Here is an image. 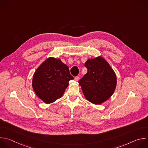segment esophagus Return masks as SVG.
Masks as SVG:
<instances>
[{
  "mask_svg": "<svg viewBox=\"0 0 148 148\" xmlns=\"http://www.w3.org/2000/svg\"><path fill=\"white\" fill-rule=\"evenodd\" d=\"M79 77L78 76H77V77H75L74 79H75V81H78V80L79 79Z\"/></svg>",
  "mask_w": 148,
  "mask_h": 148,
  "instance_id": "34e87169",
  "label": "esophagus"
}]
</instances>
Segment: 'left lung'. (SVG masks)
Masks as SVG:
<instances>
[{
	"mask_svg": "<svg viewBox=\"0 0 148 148\" xmlns=\"http://www.w3.org/2000/svg\"><path fill=\"white\" fill-rule=\"evenodd\" d=\"M88 71L78 81L86 99L94 104H101L114 93L116 77L106 60L101 57L88 59L85 63Z\"/></svg>",
	"mask_w": 148,
	"mask_h": 148,
	"instance_id": "obj_1",
	"label": "left lung"
}]
</instances>
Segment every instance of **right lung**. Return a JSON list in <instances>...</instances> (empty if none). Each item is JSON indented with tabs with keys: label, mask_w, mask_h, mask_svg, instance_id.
<instances>
[{
	"label": "right lung",
	"mask_w": 148,
	"mask_h": 148,
	"mask_svg": "<svg viewBox=\"0 0 148 148\" xmlns=\"http://www.w3.org/2000/svg\"><path fill=\"white\" fill-rule=\"evenodd\" d=\"M74 77L69 67L60 59L50 57L37 68L33 77L32 86L36 94L46 103L61 97Z\"/></svg>",
	"instance_id": "1"
}]
</instances>
